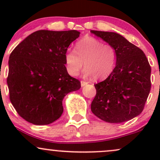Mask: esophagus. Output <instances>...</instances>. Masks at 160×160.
Listing matches in <instances>:
<instances>
[{
    "mask_svg": "<svg viewBox=\"0 0 160 160\" xmlns=\"http://www.w3.org/2000/svg\"><path fill=\"white\" fill-rule=\"evenodd\" d=\"M80 83H81V86H84L87 85L88 82H86V81H83V80H82V81L80 82Z\"/></svg>",
    "mask_w": 160,
    "mask_h": 160,
    "instance_id": "esophagus-1",
    "label": "esophagus"
}]
</instances>
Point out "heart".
<instances>
[{
  "label": "heart",
  "instance_id": "1",
  "mask_svg": "<svg viewBox=\"0 0 160 160\" xmlns=\"http://www.w3.org/2000/svg\"><path fill=\"white\" fill-rule=\"evenodd\" d=\"M66 68L71 76H77L82 66L85 74L95 80L107 78L113 72L117 62V52L113 46L85 37L77 42L75 50L69 49L65 56Z\"/></svg>",
  "mask_w": 160,
  "mask_h": 160
}]
</instances>
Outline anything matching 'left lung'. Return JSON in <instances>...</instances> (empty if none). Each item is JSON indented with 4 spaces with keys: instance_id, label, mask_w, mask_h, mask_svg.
Returning <instances> with one entry per match:
<instances>
[{
    "instance_id": "8db88e82",
    "label": "left lung",
    "mask_w": 160,
    "mask_h": 160,
    "mask_svg": "<svg viewBox=\"0 0 160 160\" xmlns=\"http://www.w3.org/2000/svg\"><path fill=\"white\" fill-rule=\"evenodd\" d=\"M90 32L113 46L117 52L113 72L95 85L96 95L91 111L111 123L132 120L144 110L151 88V68L148 58L140 48L117 33Z\"/></svg>"
}]
</instances>
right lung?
Masks as SVG:
<instances>
[{"instance_id": "1", "label": "right lung", "mask_w": 160, "mask_h": 160, "mask_svg": "<svg viewBox=\"0 0 160 160\" xmlns=\"http://www.w3.org/2000/svg\"><path fill=\"white\" fill-rule=\"evenodd\" d=\"M76 30H40L28 35L12 50L7 85L10 102L28 122L43 126L63 113L62 100L81 87L65 67L69 45L80 36Z\"/></svg>"}]
</instances>
